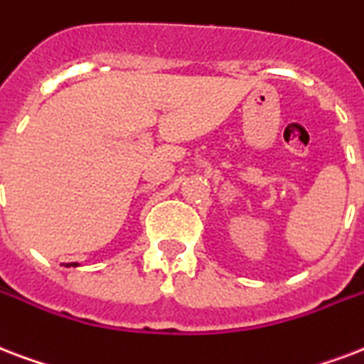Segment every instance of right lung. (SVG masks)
Masks as SVG:
<instances>
[{"instance_id":"obj_1","label":"right lung","mask_w":364,"mask_h":364,"mask_svg":"<svg viewBox=\"0 0 364 364\" xmlns=\"http://www.w3.org/2000/svg\"><path fill=\"white\" fill-rule=\"evenodd\" d=\"M70 265H74V267H76V265H77V263H70ZM70 265H66V267H70Z\"/></svg>"}]
</instances>
